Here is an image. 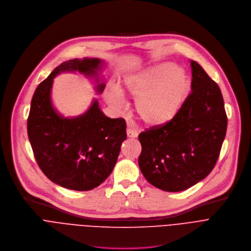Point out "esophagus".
Wrapping results in <instances>:
<instances>
[{"mask_svg":"<svg viewBox=\"0 0 251 251\" xmlns=\"http://www.w3.org/2000/svg\"><path fill=\"white\" fill-rule=\"evenodd\" d=\"M126 133H127V136H128V137L135 138V137L138 136V132H137L135 129H132V128H127V129H126Z\"/></svg>","mask_w":251,"mask_h":251,"instance_id":"esophagus-1","label":"esophagus"}]
</instances>
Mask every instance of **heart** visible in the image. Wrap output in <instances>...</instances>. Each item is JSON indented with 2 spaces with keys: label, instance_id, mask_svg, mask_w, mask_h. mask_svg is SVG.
<instances>
[{
  "label": "heart",
  "instance_id": "b5f03b06",
  "mask_svg": "<svg viewBox=\"0 0 251 251\" xmlns=\"http://www.w3.org/2000/svg\"><path fill=\"white\" fill-rule=\"evenodd\" d=\"M189 85V77L184 69L163 63L127 76L122 90L136 100V112L145 124L162 126L178 114ZM107 99L115 107H123L124 101L118 89L108 91Z\"/></svg>",
  "mask_w": 251,
  "mask_h": 251
}]
</instances>
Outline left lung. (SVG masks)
<instances>
[{"label":"left lung","instance_id":"obj_1","mask_svg":"<svg viewBox=\"0 0 251 251\" xmlns=\"http://www.w3.org/2000/svg\"><path fill=\"white\" fill-rule=\"evenodd\" d=\"M192 92L167 124L146 128L138 139L145 179L167 192L184 191L214 169L226 136L227 117L218 84L190 60Z\"/></svg>","mask_w":251,"mask_h":251}]
</instances>
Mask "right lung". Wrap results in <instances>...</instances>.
Returning <instances> with one entry per match:
<instances>
[{
	"mask_svg": "<svg viewBox=\"0 0 251 251\" xmlns=\"http://www.w3.org/2000/svg\"><path fill=\"white\" fill-rule=\"evenodd\" d=\"M99 58L68 60L57 66L35 89L27 118V134L35 160L44 175L55 184L75 191L101 185L112 173L121 145L126 139L123 118L111 119L97 101L82 116L63 119L51 105L50 90L60 72L96 73ZM105 84H99L101 93Z\"/></svg>",
	"mask_w": 251,
	"mask_h": 251,
	"instance_id": "obj_1",
	"label": "right lung"
}]
</instances>
